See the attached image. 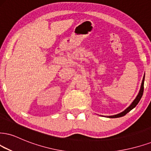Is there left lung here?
Listing matches in <instances>:
<instances>
[{"mask_svg": "<svg viewBox=\"0 0 151 151\" xmlns=\"http://www.w3.org/2000/svg\"><path fill=\"white\" fill-rule=\"evenodd\" d=\"M144 78H145V75L144 76V78H143V81H142V83H141V89H140V91H139V94L137 95V97L134 99V101L132 102V104H131V105L129 106V107L127 108V109H125L123 112L119 113V114H117V115H111V116H109V118H120V117H122L124 116V115H125L127 114V113H129L131 110H132L138 104V103L139 102V101L141 100V97H142V95L143 94H144Z\"/></svg>", "mask_w": 151, "mask_h": 151, "instance_id": "obj_1", "label": "left lung"}]
</instances>
